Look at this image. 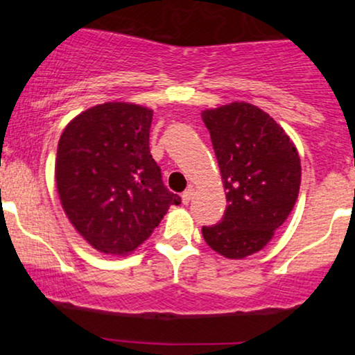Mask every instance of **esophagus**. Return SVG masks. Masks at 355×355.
Returning a JSON list of instances; mask_svg holds the SVG:
<instances>
[{
  "label": "esophagus",
  "instance_id": "34e87169",
  "mask_svg": "<svg viewBox=\"0 0 355 355\" xmlns=\"http://www.w3.org/2000/svg\"><path fill=\"white\" fill-rule=\"evenodd\" d=\"M193 193H195V190L191 189V187H189V189H187V190L182 193V202L185 203V205H187V203H190L191 198H193Z\"/></svg>",
  "mask_w": 355,
  "mask_h": 355
}]
</instances>
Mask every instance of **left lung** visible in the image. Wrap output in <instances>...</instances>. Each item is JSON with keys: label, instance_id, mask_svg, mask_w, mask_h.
<instances>
[{"label": "left lung", "instance_id": "obj_1", "mask_svg": "<svg viewBox=\"0 0 355 355\" xmlns=\"http://www.w3.org/2000/svg\"><path fill=\"white\" fill-rule=\"evenodd\" d=\"M210 132L223 189L225 214L202 227L211 250L227 259L255 254L294 209L300 189V157L268 113L243 101L202 112Z\"/></svg>", "mask_w": 355, "mask_h": 355}]
</instances>
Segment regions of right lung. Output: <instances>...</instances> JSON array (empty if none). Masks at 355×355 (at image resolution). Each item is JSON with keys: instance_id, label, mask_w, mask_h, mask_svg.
<instances>
[{"instance_id": "add662e5", "label": "right lung", "mask_w": 355, "mask_h": 355, "mask_svg": "<svg viewBox=\"0 0 355 355\" xmlns=\"http://www.w3.org/2000/svg\"><path fill=\"white\" fill-rule=\"evenodd\" d=\"M153 112L110 101L75 116L61 133L56 189L64 214L93 248L126 255L152 235L180 197L150 153Z\"/></svg>"}]
</instances>
